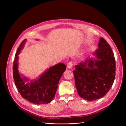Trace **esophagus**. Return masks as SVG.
<instances>
[{
  "mask_svg": "<svg viewBox=\"0 0 126 126\" xmlns=\"http://www.w3.org/2000/svg\"><path fill=\"white\" fill-rule=\"evenodd\" d=\"M72 66H73V63H72V62H70L68 63L67 67L69 68V69H71V68L72 67Z\"/></svg>",
  "mask_w": 126,
  "mask_h": 126,
  "instance_id": "34e87169",
  "label": "esophagus"
}]
</instances>
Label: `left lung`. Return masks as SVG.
Masks as SVG:
<instances>
[{"mask_svg":"<svg viewBox=\"0 0 126 126\" xmlns=\"http://www.w3.org/2000/svg\"><path fill=\"white\" fill-rule=\"evenodd\" d=\"M93 57L75 66L73 71L79 96L93 101L104 97L111 88L116 75V63L110 45L100 38Z\"/></svg>","mask_w":126,"mask_h":126,"instance_id":"left-lung-1","label":"left lung"}]
</instances>
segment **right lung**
<instances>
[{"label":"right lung","mask_w":126,"mask_h":126,"mask_svg":"<svg viewBox=\"0 0 126 126\" xmlns=\"http://www.w3.org/2000/svg\"><path fill=\"white\" fill-rule=\"evenodd\" d=\"M26 39L22 42L15 55L13 78L18 91L22 98L37 105L47 104L54 98L59 80L66 69L63 63H58L49 68L36 79L30 80L18 70V55L24 48Z\"/></svg>","instance_id":"obj_1"}]
</instances>
